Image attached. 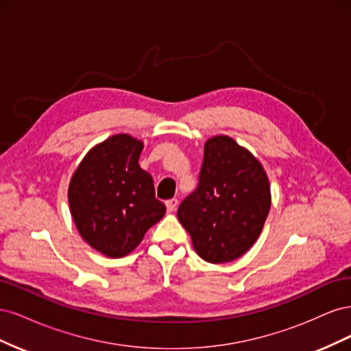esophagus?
<instances>
[{
	"mask_svg": "<svg viewBox=\"0 0 351 351\" xmlns=\"http://www.w3.org/2000/svg\"><path fill=\"white\" fill-rule=\"evenodd\" d=\"M165 206H167L168 212H174L178 206V200L177 199H169V200L165 202Z\"/></svg>",
	"mask_w": 351,
	"mask_h": 351,
	"instance_id": "obj_1",
	"label": "esophagus"
}]
</instances>
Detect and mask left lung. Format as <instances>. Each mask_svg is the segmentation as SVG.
<instances>
[{"label":"left lung","mask_w":351,"mask_h":351,"mask_svg":"<svg viewBox=\"0 0 351 351\" xmlns=\"http://www.w3.org/2000/svg\"><path fill=\"white\" fill-rule=\"evenodd\" d=\"M269 208L271 186L259 159L218 134L206 141L199 187L182 202L177 217L202 259L226 263L253 246Z\"/></svg>","instance_id":"left-lung-1"}]
</instances>
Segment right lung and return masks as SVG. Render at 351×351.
<instances>
[{
    "mask_svg": "<svg viewBox=\"0 0 351 351\" xmlns=\"http://www.w3.org/2000/svg\"><path fill=\"white\" fill-rule=\"evenodd\" d=\"M143 142L120 133L84 155L69 184L71 218L82 239L108 258H123L165 215L154 180L139 165Z\"/></svg>",
    "mask_w": 351,
    "mask_h": 351,
    "instance_id": "add662e5",
    "label": "right lung"
}]
</instances>
